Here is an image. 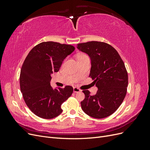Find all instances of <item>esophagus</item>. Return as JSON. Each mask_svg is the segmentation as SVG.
<instances>
[{
	"label": "esophagus",
	"mask_w": 150,
	"mask_h": 150,
	"mask_svg": "<svg viewBox=\"0 0 150 150\" xmlns=\"http://www.w3.org/2000/svg\"><path fill=\"white\" fill-rule=\"evenodd\" d=\"M73 91H74V93H79V92L81 91V90L79 88H76V87H74L73 88Z\"/></svg>",
	"instance_id": "1"
}]
</instances>
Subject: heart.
I'll use <instances>...</instances> for the list:
<instances>
[{"label":"heart","mask_w":150,"mask_h":150,"mask_svg":"<svg viewBox=\"0 0 150 150\" xmlns=\"http://www.w3.org/2000/svg\"><path fill=\"white\" fill-rule=\"evenodd\" d=\"M81 56H83V55H81Z\"/></svg>","instance_id":"obj_1"}]
</instances>
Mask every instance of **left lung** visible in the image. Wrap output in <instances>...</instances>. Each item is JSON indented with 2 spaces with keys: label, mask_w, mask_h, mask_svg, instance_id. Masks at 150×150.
I'll return each mask as SVG.
<instances>
[{
  "label": "left lung",
  "mask_w": 150,
  "mask_h": 150,
  "mask_svg": "<svg viewBox=\"0 0 150 150\" xmlns=\"http://www.w3.org/2000/svg\"><path fill=\"white\" fill-rule=\"evenodd\" d=\"M77 46L91 59L89 77L98 89L93 96L88 90L83 91L85 98L81 102V108L94 118L110 116L120 107L126 94L128 77L124 62L116 50L107 43L91 41Z\"/></svg>",
  "instance_id": "1"
}]
</instances>
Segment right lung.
Instances as JSON below:
<instances>
[{"label":"right lung","mask_w":150,"mask_h":150,"mask_svg":"<svg viewBox=\"0 0 150 150\" xmlns=\"http://www.w3.org/2000/svg\"><path fill=\"white\" fill-rule=\"evenodd\" d=\"M71 45L41 42L26 57L20 74V87L25 104L34 115L52 119L62 112L61 104L73 93V88L54 89L50 84L53 72H58L64 59L74 51Z\"/></svg>","instance_id":"add662e5"}]
</instances>
